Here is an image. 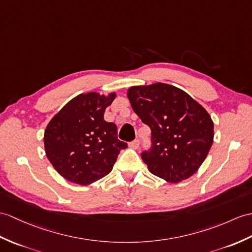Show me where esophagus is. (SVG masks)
<instances>
[{
  "label": "esophagus",
  "mask_w": 252,
  "mask_h": 252,
  "mask_svg": "<svg viewBox=\"0 0 252 252\" xmlns=\"http://www.w3.org/2000/svg\"><path fill=\"white\" fill-rule=\"evenodd\" d=\"M128 147L132 149H137L139 147V140L138 139H134L133 142L128 143Z\"/></svg>",
  "instance_id": "esophagus-1"
}]
</instances>
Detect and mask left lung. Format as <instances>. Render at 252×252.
Instances as JSON below:
<instances>
[{
    "instance_id": "1",
    "label": "left lung",
    "mask_w": 252,
    "mask_h": 252,
    "mask_svg": "<svg viewBox=\"0 0 252 252\" xmlns=\"http://www.w3.org/2000/svg\"><path fill=\"white\" fill-rule=\"evenodd\" d=\"M134 112L151 130L142 159L151 174L179 183L194 174L209 153L214 122L201 104L177 87L157 83L128 88Z\"/></svg>"
}]
</instances>
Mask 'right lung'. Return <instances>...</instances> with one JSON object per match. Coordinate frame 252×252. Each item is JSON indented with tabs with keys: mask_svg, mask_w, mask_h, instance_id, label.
Here are the masks:
<instances>
[{
	"mask_svg": "<svg viewBox=\"0 0 252 252\" xmlns=\"http://www.w3.org/2000/svg\"><path fill=\"white\" fill-rule=\"evenodd\" d=\"M116 97L96 92L79 94L63 106L44 134L46 156L62 177L87 186L106 176L127 144L117 137V126L104 120Z\"/></svg>",
	"mask_w": 252,
	"mask_h": 252,
	"instance_id": "obj_1",
	"label": "right lung"
}]
</instances>
